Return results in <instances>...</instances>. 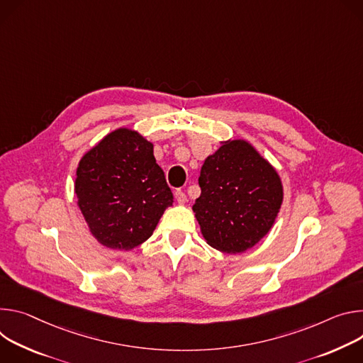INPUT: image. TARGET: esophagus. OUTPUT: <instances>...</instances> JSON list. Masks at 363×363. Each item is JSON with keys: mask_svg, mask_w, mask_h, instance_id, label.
<instances>
[{"mask_svg": "<svg viewBox=\"0 0 363 363\" xmlns=\"http://www.w3.org/2000/svg\"><path fill=\"white\" fill-rule=\"evenodd\" d=\"M174 197H176L177 202H179V203H182V205L187 202V196H186V193H184L183 190H180V189L174 191Z\"/></svg>", "mask_w": 363, "mask_h": 363, "instance_id": "obj_1", "label": "esophagus"}]
</instances>
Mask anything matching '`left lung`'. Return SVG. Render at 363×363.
<instances>
[{
	"mask_svg": "<svg viewBox=\"0 0 363 363\" xmlns=\"http://www.w3.org/2000/svg\"><path fill=\"white\" fill-rule=\"evenodd\" d=\"M199 186L196 219L208 244L228 254L259 242L283 203L277 172L242 140L225 143L205 160Z\"/></svg>",
	"mask_w": 363,
	"mask_h": 363,
	"instance_id": "obj_1",
	"label": "left lung"
}]
</instances>
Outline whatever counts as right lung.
<instances>
[{"instance_id": "add662e5", "label": "right lung", "mask_w": 363, "mask_h": 363, "mask_svg": "<svg viewBox=\"0 0 363 363\" xmlns=\"http://www.w3.org/2000/svg\"><path fill=\"white\" fill-rule=\"evenodd\" d=\"M74 193L92 235L111 250H133L155 229L173 203L152 144L121 128L80 160Z\"/></svg>"}]
</instances>
